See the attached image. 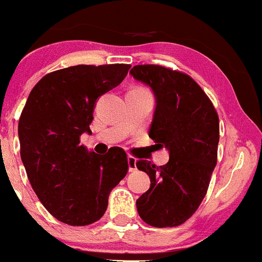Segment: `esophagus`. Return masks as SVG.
I'll list each match as a JSON object with an SVG mask.
<instances>
[{
    "label": "esophagus",
    "mask_w": 262,
    "mask_h": 262,
    "mask_svg": "<svg viewBox=\"0 0 262 262\" xmlns=\"http://www.w3.org/2000/svg\"><path fill=\"white\" fill-rule=\"evenodd\" d=\"M128 165H129V171L133 172V171L137 170V160L133 157V156H129L128 157Z\"/></svg>",
    "instance_id": "1"
}]
</instances>
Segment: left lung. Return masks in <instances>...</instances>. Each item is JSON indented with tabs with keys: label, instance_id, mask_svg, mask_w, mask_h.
<instances>
[{
	"label": "left lung",
	"instance_id": "obj_1",
	"mask_svg": "<svg viewBox=\"0 0 262 262\" xmlns=\"http://www.w3.org/2000/svg\"><path fill=\"white\" fill-rule=\"evenodd\" d=\"M156 96L149 137L170 152L166 165L144 160L138 170L150 179V187L137 200L138 214L157 228L185 223L202 204L216 165L219 118L202 87L189 75L157 64L130 70Z\"/></svg>",
	"mask_w": 262,
	"mask_h": 262
}]
</instances>
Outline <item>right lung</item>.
Returning a JSON list of instances; mask_svg holds the SVG:
<instances>
[{
  "mask_svg": "<svg viewBox=\"0 0 262 262\" xmlns=\"http://www.w3.org/2000/svg\"><path fill=\"white\" fill-rule=\"evenodd\" d=\"M130 64H78L34 86L18 120L20 155L36 196L58 221L87 226L106 212L110 191L125 178L123 148L101 156L80 143L96 100L120 84Z\"/></svg>",
  "mask_w": 262,
  "mask_h": 262,
  "instance_id": "add662e5",
  "label": "right lung"
}]
</instances>
